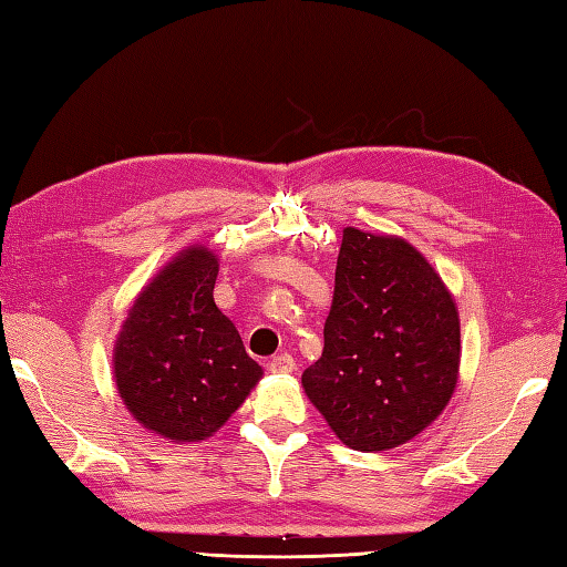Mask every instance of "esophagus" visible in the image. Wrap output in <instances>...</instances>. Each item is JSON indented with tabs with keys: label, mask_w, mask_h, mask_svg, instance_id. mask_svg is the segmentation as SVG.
Returning <instances> with one entry per match:
<instances>
[{
	"label": "esophagus",
	"mask_w": 567,
	"mask_h": 567,
	"mask_svg": "<svg viewBox=\"0 0 567 567\" xmlns=\"http://www.w3.org/2000/svg\"><path fill=\"white\" fill-rule=\"evenodd\" d=\"M268 368H270L272 372H280V375H287V372L295 370V358H292L290 353H280V355L270 358Z\"/></svg>",
	"instance_id": "1"
}]
</instances>
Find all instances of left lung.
<instances>
[{
	"label": "left lung",
	"mask_w": 567,
	"mask_h": 567,
	"mask_svg": "<svg viewBox=\"0 0 567 567\" xmlns=\"http://www.w3.org/2000/svg\"><path fill=\"white\" fill-rule=\"evenodd\" d=\"M461 368L453 295L396 236L343 228L323 353L305 392L348 449L378 453L412 441L449 404Z\"/></svg>",
	"instance_id": "obj_1"
}]
</instances>
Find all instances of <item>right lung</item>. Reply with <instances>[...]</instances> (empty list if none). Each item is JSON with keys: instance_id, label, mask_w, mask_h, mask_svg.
<instances>
[{"instance_id": "1", "label": "right lung", "mask_w": 567, "mask_h": 567, "mask_svg": "<svg viewBox=\"0 0 567 567\" xmlns=\"http://www.w3.org/2000/svg\"><path fill=\"white\" fill-rule=\"evenodd\" d=\"M219 260L189 246L143 287L114 346V380L151 433L204 441L226 424L262 378L234 321L214 305Z\"/></svg>"}]
</instances>
